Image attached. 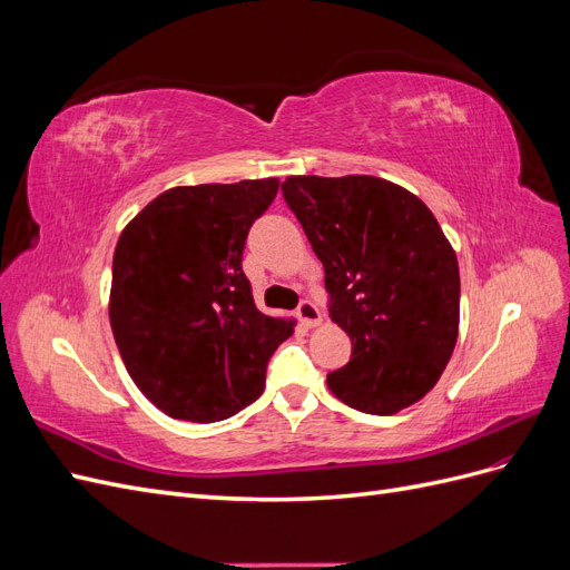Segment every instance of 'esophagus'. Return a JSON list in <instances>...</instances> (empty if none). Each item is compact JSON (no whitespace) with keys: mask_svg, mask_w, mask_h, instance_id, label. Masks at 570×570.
<instances>
[{"mask_svg":"<svg viewBox=\"0 0 570 570\" xmlns=\"http://www.w3.org/2000/svg\"><path fill=\"white\" fill-rule=\"evenodd\" d=\"M297 316H299V321H302L306 327H316V325H321V321H323L321 308H318L314 302H302L299 308H297Z\"/></svg>","mask_w":570,"mask_h":570,"instance_id":"1","label":"esophagus"}]
</instances>
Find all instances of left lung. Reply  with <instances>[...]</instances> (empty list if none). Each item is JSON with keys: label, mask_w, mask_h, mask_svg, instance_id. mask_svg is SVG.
<instances>
[{"label": "left lung", "mask_w": 570, "mask_h": 570, "mask_svg": "<svg viewBox=\"0 0 570 570\" xmlns=\"http://www.w3.org/2000/svg\"><path fill=\"white\" fill-rule=\"evenodd\" d=\"M283 195L321 258L352 358L327 390L364 413L421 402L459 337V262L433 212L375 176H287Z\"/></svg>", "instance_id": "1"}]
</instances>
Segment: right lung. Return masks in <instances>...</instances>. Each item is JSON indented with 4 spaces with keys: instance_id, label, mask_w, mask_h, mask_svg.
<instances>
[{
    "instance_id": "1",
    "label": "right lung",
    "mask_w": 570,
    "mask_h": 570,
    "mask_svg": "<svg viewBox=\"0 0 570 570\" xmlns=\"http://www.w3.org/2000/svg\"><path fill=\"white\" fill-rule=\"evenodd\" d=\"M278 178L178 185L120 233L109 323L132 383L166 416L214 423L254 402L295 321L258 312L243 249Z\"/></svg>"
}]
</instances>
